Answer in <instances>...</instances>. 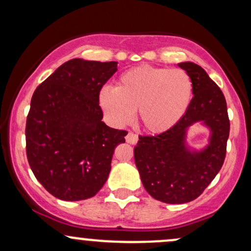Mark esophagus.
<instances>
[{"instance_id": "esophagus-1", "label": "esophagus", "mask_w": 251, "mask_h": 251, "mask_svg": "<svg viewBox=\"0 0 251 251\" xmlns=\"http://www.w3.org/2000/svg\"><path fill=\"white\" fill-rule=\"evenodd\" d=\"M126 142L128 144H132V145H134V144L138 143V135L132 133V132H128L127 135H126Z\"/></svg>"}]
</instances>
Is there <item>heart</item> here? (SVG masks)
I'll return each mask as SVG.
<instances>
[{"instance_id":"heart-1","label":"heart","mask_w":251,"mask_h":251,"mask_svg":"<svg viewBox=\"0 0 251 251\" xmlns=\"http://www.w3.org/2000/svg\"><path fill=\"white\" fill-rule=\"evenodd\" d=\"M192 97V82L185 71L140 66L122 74L116 87L105 86L99 102L113 125L132 122L151 133L172 128L185 114Z\"/></svg>"}]
</instances>
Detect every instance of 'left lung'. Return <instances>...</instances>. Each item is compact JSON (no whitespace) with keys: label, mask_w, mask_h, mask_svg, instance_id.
Wrapping results in <instances>:
<instances>
[{"label":"left lung","mask_w":251,"mask_h":251,"mask_svg":"<svg viewBox=\"0 0 251 251\" xmlns=\"http://www.w3.org/2000/svg\"><path fill=\"white\" fill-rule=\"evenodd\" d=\"M178 66L188 73L194 98L172 128L157 135H140L134 162L146 191L154 200L183 204L196 200L220 172L226 152L230 122L221 88L194 62ZM200 122L209 129L208 144L201 150L186 143L190 126Z\"/></svg>","instance_id":"1"}]
</instances>
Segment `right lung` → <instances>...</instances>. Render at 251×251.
I'll use <instances>...</instances> for the list:
<instances>
[{"instance_id": "1", "label": "right lung", "mask_w": 251, "mask_h": 251, "mask_svg": "<svg viewBox=\"0 0 251 251\" xmlns=\"http://www.w3.org/2000/svg\"><path fill=\"white\" fill-rule=\"evenodd\" d=\"M116 61L72 59L34 92L25 124V150L42 186L62 201L93 197L111 171L114 150L127 132L102 122L100 89Z\"/></svg>"}]
</instances>
